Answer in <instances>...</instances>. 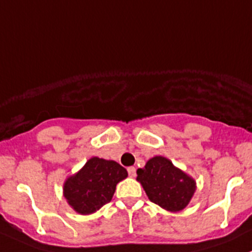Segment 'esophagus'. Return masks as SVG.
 Segmentation results:
<instances>
[{
	"label": "esophagus",
	"mask_w": 252,
	"mask_h": 252,
	"mask_svg": "<svg viewBox=\"0 0 252 252\" xmlns=\"http://www.w3.org/2000/svg\"><path fill=\"white\" fill-rule=\"evenodd\" d=\"M128 173H129V177L134 178L136 175V169L134 168V167H128Z\"/></svg>",
	"instance_id": "obj_1"
}]
</instances>
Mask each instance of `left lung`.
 <instances>
[{
  "label": "left lung",
  "mask_w": 252,
  "mask_h": 252,
  "mask_svg": "<svg viewBox=\"0 0 252 252\" xmlns=\"http://www.w3.org/2000/svg\"><path fill=\"white\" fill-rule=\"evenodd\" d=\"M136 174V180L142 185L150 201L169 212L184 210L196 190L194 178L163 156L150 158Z\"/></svg>",
  "instance_id": "8db88e82"
}]
</instances>
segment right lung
<instances>
[{
	"mask_svg": "<svg viewBox=\"0 0 252 252\" xmlns=\"http://www.w3.org/2000/svg\"><path fill=\"white\" fill-rule=\"evenodd\" d=\"M126 177V169L116 161L91 157L63 183V196L79 215H91L111 201L117 184Z\"/></svg>",
	"mask_w": 252,
	"mask_h": 252,
	"instance_id": "right-lung-1",
	"label": "right lung"
}]
</instances>
